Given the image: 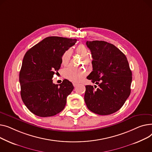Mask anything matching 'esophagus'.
<instances>
[{
    "mask_svg": "<svg viewBox=\"0 0 152 152\" xmlns=\"http://www.w3.org/2000/svg\"><path fill=\"white\" fill-rule=\"evenodd\" d=\"M73 85H74V87H75V86H77L78 85V83H75V82H73Z\"/></svg>",
    "mask_w": 152,
    "mask_h": 152,
    "instance_id": "34e87169",
    "label": "esophagus"
}]
</instances>
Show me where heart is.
I'll return each instance as SVG.
<instances>
[{"mask_svg": "<svg viewBox=\"0 0 152 152\" xmlns=\"http://www.w3.org/2000/svg\"><path fill=\"white\" fill-rule=\"evenodd\" d=\"M76 53L82 57L83 63L89 66L91 64L92 58L88 56L89 51L87 48L83 44L79 45L75 49ZM72 55V51L69 49L66 50L61 57V63L64 66H66L69 64L70 59ZM62 75L66 78L70 80L72 82H79L86 75V71L83 68H77L70 66L62 70Z\"/></svg>", "mask_w": 152, "mask_h": 152, "instance_id": "b5f03b06", "label": "heart"}]
</instances>
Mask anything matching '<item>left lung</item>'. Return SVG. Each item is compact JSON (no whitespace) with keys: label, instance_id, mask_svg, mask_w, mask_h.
<instances>
[{"label":"left lung","instance_id":"1","mask_svg":"<svg viewBox=\"0 0 152 152\" xmlns=\"http://www.w3.org/2000/svg\"><path fill=\"white\" fill-rule=\"evenodd\" d=\"M86 44L93 59V71L86 78L99 87L94 90L93 86H85V102L94 113H113L121 109L131 93L132 72L128 61L113 44L99 40Z\"/></svg>","mask_w":152,"mask_h":152}]
</instances>
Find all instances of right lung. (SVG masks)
I'll list each match as a JSON object with an SVG mask.
<instances>
[{
  "mask_svg": "<svg viewBox=\"0 0 152 152\" xmlns=\"http://www.w3.org/2000/svg\"><path fill=\"white\" fill-rule=\"evenodd\" d=\"M76 42L77 39L48 37L25 54L19 76L21 96L27 108L35 115L51 117L64 109L74 86L67 79L55 85L52 78L60 69L62 54Z\"/></svg>",
  "mask_w": 152,
  "mask_h": 152,
  "instance_id": "add662e5",
  "label": "right lung"
}]
</instances>
